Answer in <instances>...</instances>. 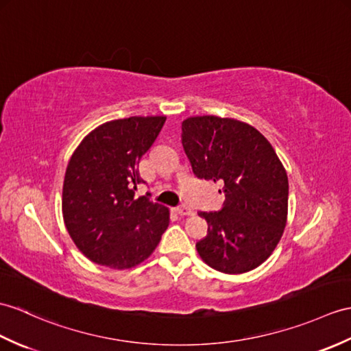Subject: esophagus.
Wrapping results in <instances>:
<instances>
[{
  "instance_id": "esophagus-1",
  "label": "esophagus",
  "mask_w": 351,
  "mask_h": 351,
  "mask_svg": "<svg viewBox=\"0 0 351 351\" xmlns=\"http://www.w3.org/2000/svg\"><path fill=\"white\" fill-rule=\"evenodd\" d=\"M176 213L181 217H190L194 214V210L190 209L189 206H179V208H176Z\"/></svg>"
}]
</instances>
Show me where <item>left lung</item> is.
Returning a JSON list of instances; mask_svg holds the SVG:
<instances>
[{
	"instance_id": "obj_1",
	"label": "left lung",
	"mask_w": 351,
	"mask_h": 351,
	"mask_svg": "<svg viewBox=\"0 0 351 351\" xmlns=\"http://www.w3.org/2000/svg\"><path fill=\"white\" fill-rule=\"evenodd\" d=\"M182 146L194 175L223 185L218 213H200L208 234L195 243L203 262L224 274L262 265L287 224L289 179L267 138L245 122L214 115L182 122Z\"/></svg>"
}]
</instances>
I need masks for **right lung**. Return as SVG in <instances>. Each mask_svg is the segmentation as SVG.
<instances>
[{"mask_svg": "<svg viewBox=\"0 0 351 351\" xmlns=\"http://www.w3.org/2000/svg\"><path fill=\"white\" fill-rule=\"evenodd\" d=\"M166 117L104 122L73 152L62 186V217L76 247L91 262L130 269L148 258L169 226L166 206L146 195L138 162L156 142Z\"/></svg>", "mask_w": 351, "mask_h": 351, "instance_id": "add662e5", "label": "right lung"}]
</instances>
